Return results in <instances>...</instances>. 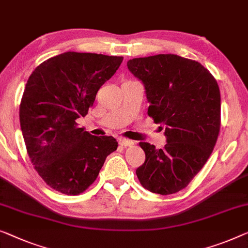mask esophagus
Returning <instances> with one entry per match:
<instances>
[{"label": "esophagus", "instance_id": "obj_1", "mask_svg": "<svg viewBox=\"0 0 248 248\" xmlns=\"http://www.w3.org/2000/svg\"><path fill=\"white\" fill-rule=\"evenodd\" d=\"M119 143H120L121 146H124V147H128V146L134 145V141H131V140L125 139V138H120L119 139Z\"/></svg>", "mask_w": 248, "mask_h": 248}]
</instances>
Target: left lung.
Returning <instances> with one entry per match:
<instances>
[{"mask_svg":"<svg viewBox=\"0 0 248 248\" xmlns=\"http://www.w3.org/2000/svg\"><path fill=\"white\" fill-rule=\"evenodd\" d=\"M145 87L148 114L165 128L162 149L140 142L146 160L136 173L151 193L184 189L206 164L220 128L217 81L199 62L176 54H157L127 62Z\"/></svg>","mask_w":248,"mask_h":248,"instance_id":"left-lung-1","label":"left lung"}]
</instances>
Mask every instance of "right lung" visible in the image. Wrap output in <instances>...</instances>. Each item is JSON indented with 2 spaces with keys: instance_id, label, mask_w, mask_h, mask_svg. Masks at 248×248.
Instances as JSON below:
<instances>
[{
  "instance_id": "add662e5",
  "label": "right lung",
  "mask_w": 248,
  "mask_h": 248,
  "mask_svg": "<svg viewBox=\"0 0 248 248\" xmlns=\"http://www.w3.org/2000/svg\"><path fill=\"white\" fill-rule=\"evenodd\" d=\"M123 60L64 52L36 66L29 78L20 105L22 135L36 171L62 194L83 193L117 149L113 137L92 136L76 120L88 113Z\"/></svg>"
}]
</instances>
